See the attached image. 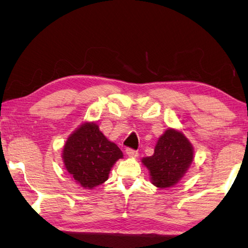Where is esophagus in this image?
Instances as JSON below:
<instances>
[{"mask_svg": "<svg viewBox=\"0 0 248 248\" xmlns=\"http://www.w3.org/2000/svg\"><path fill=\"white\" fill-rule=\"evenodd\" d=\"M125 154H127L129 157H138V152L132 149L125 150Z\"/></svg>", "mask_w": 248, "mask_h": 248, "instance_id": "esophagus-1", "label": "esophagus"}]
</instances>
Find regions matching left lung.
<instances>
[{"label":"left lung","mask_w":248,"mask_h":248,"mask_svg":"<svg viewBox=\"0 0 248 248\" xmlns=\"http://www.w3.org/2000/svg\"><path fill=\"white\" fill-rule=\"evenodd\" d=\"M194 161V148L185 134L169 128L158 138L152 156L142 158L149 170L151 183L158 188H170L187 173Z\"/></svg>","instance_id":"left-lung-1"}]
</instances>
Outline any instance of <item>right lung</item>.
I'll return each instance as SVG.
<instances>
[{
	"instance_id": "right-lung-1",
	"label": "right lung",
	"mask_w": 248,
	"mask_h": 248,
	"mask_svg": "<svg viewBox=\"0 0 248 248\" xmlns=\"http://www.w3.org/2000/svg\"><path fill=\"white\" fill-rule=\"evenodd\" d=\"M124 154L93 121L83 123L70 134L62 149V161L71 177L85 189H93L109 177Z\"/></svg>"
}]
</instances>
